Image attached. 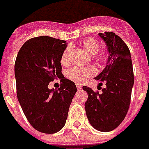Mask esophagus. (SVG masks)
Returning <instances> with one entry per match:
<instances>
[{"label":"esophagus","mask_w":149,"mask_h":149,"mask_svg":"<svg viewBox=\"0 0 149 149\" xmlns=\"http://www.w3.org/2000/svg\"><path fill=\"white\" fill-rule=\"evenodd\" d=\"M76 86H77V89H79V90H80V89H81V88H82V87H81V85H80V84H76Z\"/></svg>","instance_id":"obj_1"}]
</instances>
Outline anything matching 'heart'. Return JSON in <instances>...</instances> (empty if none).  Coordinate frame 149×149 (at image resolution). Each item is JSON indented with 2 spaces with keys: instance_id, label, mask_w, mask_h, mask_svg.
<instances>
[{
  "instance_id": "b5f03b06",
  "label": "heart",
  "mask_w": 149,
  "mask_h": 149,
  "mask_svg": "<svg viewBox=\"0 0 149 149\" xmlns=\"http://www.w3.org/2000/svg\"><path fill=\"white\" fill-rule=\"evenodd\" d=\"M84 49L89 54L93 55V60L98 63H104L107 60V53L104 51L100 50V43L97 39L93 38H88L85 39L82 43ZM72 50V45H68L64 50L63 51L60 57V62L63 65H67L70 61V55ZM97 70L93 67L87 68H79L73 67L68 69L66 72V75L68 79L75 81V82H82L88 78L94 75Z\"/></svg>"
}]
</instances>
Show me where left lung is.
Here are the masks:
<instances>
[{"label":"left lung","mask_w":149,"mask_h":149,"mask_svg":"<svg viewBox=\"0 0 149 149\" xmlns=\"http://www.w3.org/2000/svg\"><path fill=\"white\" fill-rule=\"evenodd\" d=\"M99 36L107 44L109 56L106 68L95 79L100 81L99 86L105 83L106 87L101 88V93L86 86L82 89L88 93L85 108L90 124L99 131L108 132L126 117L134 76L130 52L123 39L113 32L100 33Z\"/></svg>","instance_id":"obj_1"}]
</instances>
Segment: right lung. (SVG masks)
Masks as SVG:
<instances>
[{
	"instance_id": "obj_1",
	"label": "right lung",
	"mask_w": 149,
	"mask_h": 149,
	"mask_svg": "<svg viewBox=\"0 0 149 149\" xmlns=\"http://www.w3.org/2000/svg\"><path fill=\"white\" fill-rule=\"evenodd\" d=\"M65 42L48 36L32 38L21 47L15 60L18 100L31 126L44 134H55L63 127L77 92L75 84L61 72ZM57 78L60 88L49 90V82Z\"/></svg>"
}]
</instances>
